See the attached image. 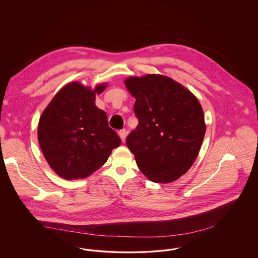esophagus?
<instances>
[{
  "instance_id": "34e87169",
  "label": "esophagus",
  "mask_w": 258,
  "mask_h": 258,
  "mask_svg": "<svg viewBox=\"0 0 258 258\" xmlns=\"http://www.w3.org/2000/svg\"><path fill=\"white\" fill-rule=\"evenodd\" d=\"M119 136H120V138L122 139V141L124 142V141H125V137H126V131H125V130L120 131V132H119Z\"/></svg>"
}]
</instances>
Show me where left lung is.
<instances>
[{
    "label": "left lung",
    "mask_w": 258,
    "mask_h": 258,
    "mask_svg": "<svg viewBox=\"0 0 258 258\" xmlns=\"http://www.w3.org/2000/svg\"><path fill=\"white\" fill-rule=\"evenodd\" d=\"M124 85L135 98L136 130L126 137L138 168L155 183L179 179L197 160L206 133L197 97L170 77L132 76Z\"/></svg>",
    "instance_id": "left-lung-1"
}]
</instances>
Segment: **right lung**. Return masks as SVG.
Instances as JSON below:
<instances>
[{"label":"right lung","mask_w":258,"mask_h":258,"mask_svg":"<svg viewBox=\"0 0 258 258\" xmlns=\"http://www.w3.org/2000/svg\"><path fill=\"white\" fill-rule=\"evenodd\" d=\"M107 83L92 88L74 81L62 87L42 112L37 139L50 167L66 180L89 177L108 160L121 139L96 106V95Z\"/></svg>","instance_id":"1"}]
</instances>
